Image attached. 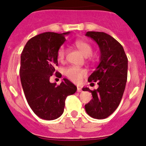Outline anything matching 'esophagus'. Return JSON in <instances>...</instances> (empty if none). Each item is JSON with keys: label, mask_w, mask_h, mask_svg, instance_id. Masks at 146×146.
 I'll list each match as a JSON object with an SVG mask.
<instances>
[{"label": "esophagus", "mask_w": 146, "mask_h": 146, "mask_svg": "<svg viewBox=\"0 0 146 146\" xmlns=\"http://www.w3.org/2000/svg\"><path fill=\"white\" fill-rule=\"evenodd\" d=\"M77 92H82V89L80 88H78V87L77 88Z\"/></svg>", "instance_id": "obj_1"}]
</instances>
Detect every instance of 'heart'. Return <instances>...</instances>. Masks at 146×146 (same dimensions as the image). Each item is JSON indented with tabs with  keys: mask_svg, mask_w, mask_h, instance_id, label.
I'll list each match as a JSON object with an SVG mask.
<instances>
[{
	"mask_svg": "<svg viewBox=\"0 0 146 146\" xmlns=\"http://www.w3.org/2000/svg\"><path fill=\"white\" fill-rule=\"evenodd\" d=\"M74 44L80 51V52L85 57L90 56L93 52V48L92 46L88 42L83 40H76L74 42ZM66 54V48L65 46H61L57 51V59L58 61H63L64 60ZM64 74L66 77L70 79L71 81L76 82H80L81 80L87 75V71L85 69L81 68L70 66L65 69Z\"/></svg>",
	"mask_w": 146,
	"mask_h": 146,
	"instance_id": "1",
	"label": "heart"
}]
</instances>
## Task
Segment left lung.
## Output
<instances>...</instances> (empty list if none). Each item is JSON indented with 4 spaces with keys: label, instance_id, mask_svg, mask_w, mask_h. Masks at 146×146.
<instances>
[{
    "label": "left lung",
    "instance_id": "left-lung-1",
    "mask_svg": "<svg viewBox=\"0 0 146 146\" xmlns=\"http://www.w3.org/2000/svg\"><path fill=\"white\" fill-rule=\"evenodd\" d=\"M87 36L97 42L100 49V62L88 78V82H98V88L83 91L92 93V99L85 105V111L94 119H103L111 115L121 100L128 73V58L121 44L110 35L88 32Z\"/></svg>",
    "mask_w": 146,
    "mask_h": 146
}]
</instances>
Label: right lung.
<instances>
[{"label": "right lung", "instance_id": "add662e5", "mask_svg": "<svg viewBox=\"0 0 146 146\" xmlns=\"http://www.w3.org/2000/svg\"><path fill=\"white\" fill-rule=\"evenodd\" d=\"M62 34L44 32L31 38L21 54L20 76L28 104L36 116L45 120H54L61 116L65 100L77 88L64 78L59 85L51 83L50 77L58 66L57 51L66 41Z\"/></svg>", "mask_w": 146, "mask_h": 146}]
</instances>
